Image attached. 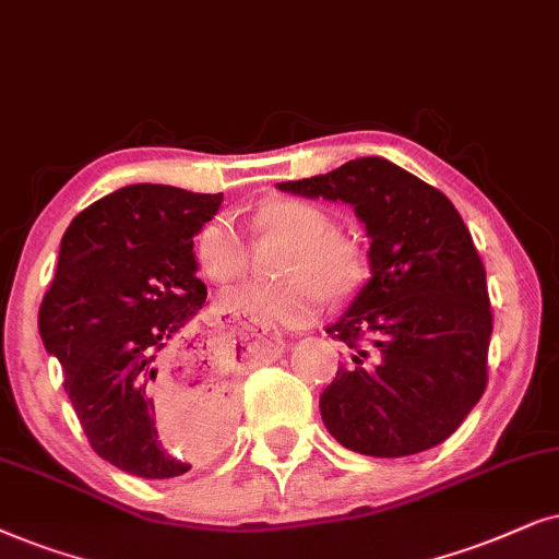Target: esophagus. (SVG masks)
I'll return each mask as SVG.
<instances>
[{
  "mask_svg": "<svg viewBox=\"0 0 559 559\" xmlns=\"http://www.w3.org/2000/svg\"><path fill=\"white\" fill-rule=\"evenodd\" d=\"M242 332L245 334H250V337H255V340H260V342H265L267 347H273V349H284V340H281V334H273V332H267L265 326H260V324H252V322H242Z\"/></svg>",
  "mask_w": 559,
  "mask_h": 559,
  "instance_id": "obj_1",
  "label": "esophagus"
}]
</instances>
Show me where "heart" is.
Wrapping results in <instances>:
<instances>
[{"label": "heart", "instance_id": "b5f03b06", "mask_svg": "<svg viewBox=\"0 0 559 559\" xmlns=\"http://www.w3.org/2000/svg\"><path fill=\"white\" fill-rule=\"evenodd\" d=\"M260 233H275L294 242L284 263V284H242L219 296L227 314L252 319L265 326L296 330L307 326L324 311L326 288L345 294L360 278V258L345 237L334 235L332 217L322 206L301 199H275L260 206L252 217ZM199 271L214 284L240 278L248 265L245 245L235 219L217 214L199 229L193 242Z\"/></svg>", "mask_w": 559, "mask_h": 559}]
</instances>
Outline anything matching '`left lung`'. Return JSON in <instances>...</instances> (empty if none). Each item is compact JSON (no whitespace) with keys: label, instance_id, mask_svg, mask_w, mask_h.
I'll use <instances>...</instances> for the list:
<instances>
[{"label":"left lung","instance_id":"1","mask_svg":"<svg viewBox=\"0 0 559 559\" xmlns=\"http://www.w3.org/2000/svg\"><path fill=\"white\" fill-rule=\"evenodd\" d=\"M353 206L370 237V278L326 334L349 357L319 396L342 448L406 457L448 440L488 381L493 332L486 267L442 191L378 158L275 183Z\"/></svg>","mask_w":559,"mask_h":559}]
</instances>
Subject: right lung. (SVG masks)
Returning a JSON list of instances; mask_svg holds the SVG:
<instances>
[{"label": "right lung", "instance_id": "1", "mask_svg": "<svg viewBox=\"0 0 559 559\" xmlns=\"http://www.w3.org/2000/svg\"><path fill=\"white\" fill-rule=\"evenodd\" d=\"M222 193L132 183L76 214L37 314L43 345L63 368L94 452L138 478H176L202 465L233 424L240 349L197 332L206 301L193 237ZM186 388L192 427L162 440L157 414Z\"/></svg>", "mask_w": 559, "mask_h": 559}]
</instances>
